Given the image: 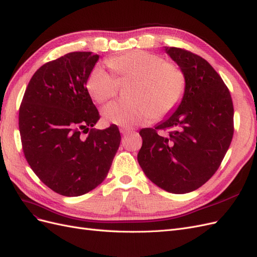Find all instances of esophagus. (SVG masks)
I'll return each instance as SVG.
<instances>
[{
	"mask_svg": "<svg viewBox=\"0 0 257 257\" xmlns=\"http://www.w3.org/2000/svg\"><path fill=\"white\" fill-rule=\"evenodd\" d=\"M132 131H133V130H131V128H121V130H120L121 134H123V135H126V134L131 133Z\"/></svg>",
	"mask_w": 257,
	"mask_h": 257,
	"instance_id": "34e87169",
	"label": "esophagus"
}]
</instances>
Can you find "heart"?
Returning <instances> with one entry per match:
<instances>
[{"instance_id":"obj_1","label":"heart","mask_w":257,"mask_h":257,"mask_svg":"<svg viewBox=\"0 0 257 257\" xmlns=\"http://www.w3.org/2000/svg\"><path fill=\"white\" fill-rule=\"evenodd\" d=\"M108 65L118 78L103 65L90 72L85 88L97 103L113 97L119 81H134L130 91L132 102H112L103 108L105 121L122 127L146 124L161 119L180 104L186 87L182 68L148 51L133 50L108 60Z\"/></svg>"}]
</instances>
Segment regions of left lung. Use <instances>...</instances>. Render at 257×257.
Masks as SVG:
<instances>
[{
  "label": "left lung",
  "mask_w": 257,
  "mask_h": 257,
  "mask_svg": "<svg viewBox=\"0 0 257 257\" xmlns=\"http://www.w3.org/2000/svg\"><path fill=\"white\" fill-rule=\"evenodd\" d=\"M165 52L184 72L185 92L174 112L139 132L137 160L159 188L184 194L205 184L221 165L234 134V107L227 87L205 59L176 47ZM159 130L168 133L159 136Z\"/></svg>",
  "instance_id": "obj_1"
}]
</instances>
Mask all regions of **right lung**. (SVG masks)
I'll list each match as a JSON object with an SVG mask.
<instances>
[{
	"mask_svg": "<svg viewBox=\"0 0 257 257\" xmlns=\"http://www.w3.org/2000/svg\"><path fill=\"white\" fill-rule=\"evenodd\" d=\"M98 58L77 51L44 64L31 78L20 105L19 131L29 165L63 196L83 195L102 183L120 146L114 124L93 128L99 113L85 82Z\"/></svg>",
	"mask_w": 257,
	"mask_h": 257,
	"instance_id": "1",
	"label": "right lung"
}]
</instances>
